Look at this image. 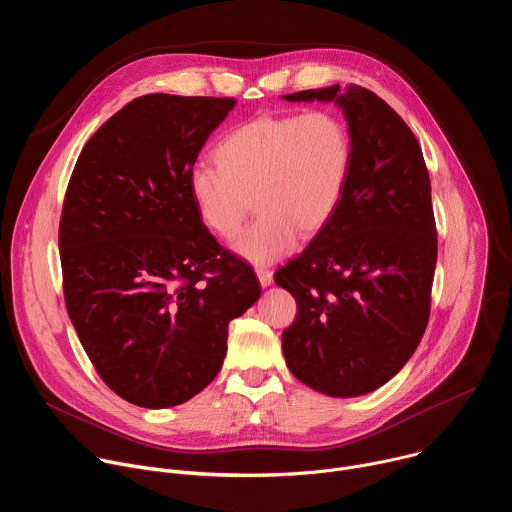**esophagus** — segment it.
I'll list each match as a JSON object with an SVG mask.
<instances>
[{"label":"esophagus","mask_w":512,"mask_h":512,"mask_svg":"<svg viewBox=\"0 0 512 512\" xmlns=\"http://www.w3.org/2000/svg\"><path fill=\"white\" fill-rule=\"evenodd\" d=\"M255 273H257V277H259L261 287H269V285L273 283V271H271V269H267V267H257Z\"/></svg>","instance_id":"obj_1"}]
</instances>
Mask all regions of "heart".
<instances>
[{
    "label": "heart",
    "mask_w": 512,
    "mask_h": 512,
    "mask_svg": "<svg viewBox=\"0 0 512 512\" xmlns=\"http://www.w3.org/2000/svg\"><path fill=\"white\" fill-rule=\"evenodd\" d=\"M352 137L330 111L261 115L231 129L212 164H196L188 190L200 221L231 237L249 212L257 221L231 249L253 265H271L296 249L300 231L320 233L336 214L352 170Z\"/></svg>",
    "instance_id": "b5f03b06"
}]
</instances>
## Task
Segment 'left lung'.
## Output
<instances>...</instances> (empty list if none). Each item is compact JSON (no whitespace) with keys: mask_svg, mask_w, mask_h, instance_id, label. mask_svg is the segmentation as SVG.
<instances>
[{"mask_svg":"<svg viewBox=\"0 0 512 512\" xmlns=\"http://www.w3.org/2000/svg\"><path fill=\"white\" fill-rule=\"evenodd\" d=\"M281 99L334 103L354 150L332 221L275 273L298 302L281 336L285 364L328 397L367 395L405 367L427 326L437 261L429 174L413 131L373 91L332 85Z\"/></svg>","mask_w":512,"mask_h":512,"instance_id":"8db88e82","label":"left lung"}]
</instances>
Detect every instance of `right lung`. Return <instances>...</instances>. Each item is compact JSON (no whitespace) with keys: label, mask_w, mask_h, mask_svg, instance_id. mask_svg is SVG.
Masks as SVG:
<instances>
[{"label":"right lung","mask_w":512,"mask_h":512,"mask_svg":"<svg viewBox=\"0 0 512 512\" xmlns=\"http://www.w3.org/2000/svg\"><path fill=\"white\" fill-rule=\"evenodd\" d=\"M235 99L143 95L105 121L70 176L58 231L64 302L99 377L164 409L223 367L229 322L261 296L200 221L188 176Z\"/></svg>","instance_id":"1"}]
</instances>
